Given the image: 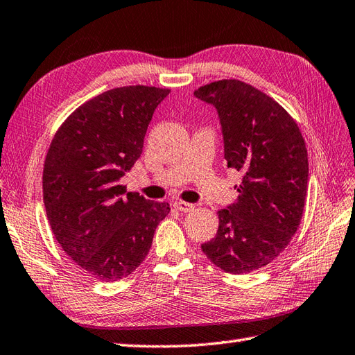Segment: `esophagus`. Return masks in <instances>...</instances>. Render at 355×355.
<instances>
[{
  "label": "esophagus",
  "instance_id": "34e87169",
  "mask_svg": "<svg viewBox=\"0 0 355 355\" xmlns=\"http://www.w3.org/2000/svg\"><path fill=\"white\" fill-rule=\"evenodd\" d=\"M175 207L178 211H182V212H189L194 209V205L193 203H187V202H182V200H178L175 202Z\"/></svg>",
  "mask_w": 355,
  "mask_h": 355
}]
</instances>
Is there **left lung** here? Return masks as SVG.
<instances>
[{"instance_id":"left-lung-1","label":"left lung","mask_w":355,"mask_h":355,"mask_svg":"<svg viewBox=\"0 0 355 355\" xmlns=\"http://www.w3.org/2000/svg\"><path fill=\"white\" fill-rule=\"evenodd\" d=\"M194 94L217 108L227 167L243 173L238 200L218 211L217 235L202 252L226 272L256 271L300 227L309 179L306 141L289 112L247 83L214 81Z\"/></svg>"}]
</instances>
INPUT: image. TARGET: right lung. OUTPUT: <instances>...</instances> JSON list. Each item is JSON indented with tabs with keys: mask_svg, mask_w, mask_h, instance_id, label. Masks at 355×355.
Segmentation results:
<instances>
[{
	"mask_svg": "<svg viewBox=\"0 0 355 355\" xmlns=\"http://www.w3.org/2000/svg\"><path fill=\"white\" fill-rule=\"evenodd\" d=\"M170 93L111 89L58 128L43 166V203L57 243L93 277H128L148 256L170 205L128 193L120 179L140 158L153 111Z\"/></svg>",
	"mask_w": 355,
	"mask_h": 355,
	"instance_id": "add662e5",
	"label": "right lung"
}]
</instances>
